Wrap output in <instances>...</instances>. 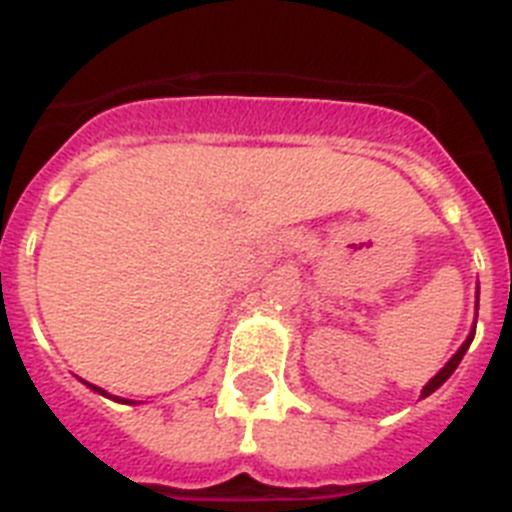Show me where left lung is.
<instances>
[{"label": "left lung", "mask_w": 512, "mask_h": 512, "mask_svg": "<svg viewBox=\"0 0 512 512\" xmlns=\"http://www.w3.org/2000/svg\"><path fill=\"white\" fill-rule=\"evenodd\" d=\"M477 309H479V291H477ZM471 340H474V330H471V335L466 337V340H464V345H461V348L456 350V355H453L451 361H448L446 366H443L441 371L435 373L433 379H430L428 384H425V389H422V399H425V397H430V394H433V391L438 389V386H443V384H446V379H448V376H451V373L456 371V368H459L461 358H464V353H466V350H469Z\"/></svg>", "instance_id": "1"}]
</instances>
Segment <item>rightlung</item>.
<instances>
[{"label":"right lung","mask_w":512,"mask_h":512,"mask_svg":"<svg viewBox=\"0 0 512 512\" xmlns=\"http://www.w3.org/2000/svg\"><path fill=\"white\" fill-rule=\"evenodd\" d=\"M84 384H87V381H84ZM87 386H90V389H95V391H97V394H102V397H108V399H115V402H123V404H131V402H128V399H121V397H113V394H108V391H105V389H100V386H92V384H87Z\"/></svg>","instance_id":"add662e5"}]
</instances>
